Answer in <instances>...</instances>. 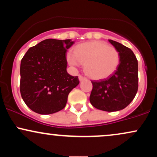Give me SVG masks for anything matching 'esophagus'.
<instances>
[{"mask_svg":"<svg viewBox=\"0 0 157 157\" xmlns=\"http://www.w3.org/2000/svg\"><path fill=\"white\" fill-rule=\"evenodd\" d=\"M79 80H80V81H82V80H86V77L82 76V75H79Z\"/></svg>","mask_w":157,"mask_h":157,"instance_id":"esophagus-1","label":"esophagus"}]
</instances>
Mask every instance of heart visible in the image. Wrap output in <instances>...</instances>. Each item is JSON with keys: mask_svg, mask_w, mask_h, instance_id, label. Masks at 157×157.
<instances>
[{"mask_svg": "<svg viewBox=\"0 0 157 157\" xmlns=\"http://www.w3.org/2000/svg\"><path fill=\"white\" fill-rule=\"evenodd\" d=\"M120 60L117 48L100 40L78 44L74 53L67 55L71 66H80L84 63L85 72L94 80H102L112 75L117 69Z\"/></svg>", "mask_w": 157, "mask_h": 157, "instance_id": "1", "label": "heart"}]
</instances>
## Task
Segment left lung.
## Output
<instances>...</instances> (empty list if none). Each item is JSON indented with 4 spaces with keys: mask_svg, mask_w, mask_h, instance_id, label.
<instances>
[{
    "mask_svg": "<svg viewBox=\"0 0 157 157\" xmlns=\"http://www.w3.org/2000/svg\"><path fill=\"white\" fill-rule=\"evenodd\" d=\"M120 54V64L112 75L91 81L90 102L102 111H120L134 100L138 90V62L134 52L120 43L109 40Z\"/></svg>",
    "mask_w": 157,
    "mask_h": 157,
    "instance_id": "left-lung-1",
    "label": "left lung"
}]
</instances>
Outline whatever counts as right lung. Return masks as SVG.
Segmentation results:
<instances>
[{
    "instance_id": "1",
    "label": "right lung",
    "mask_w": 157,
    "mask_h": 157,
    "mask_svg": "<svg viewBox=\"0 0 157 157\" xmlns=\"http://www.w3.org/2000/svg\"><path fill=\"white\" fill-rule=\"evenodd\" d=\"M74 44L68 40L46 39L29 48L21 63L20 91L26 105L40 114L63 109L78 77L66 71V53Z\"/></svg>"
}]
</instances>
